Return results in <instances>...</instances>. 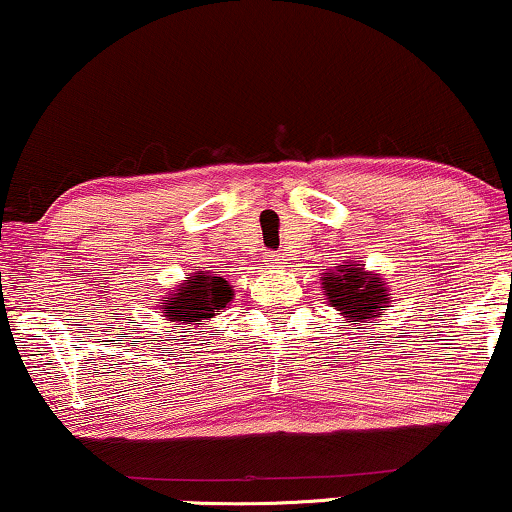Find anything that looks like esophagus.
Instances as JSON below:
<instances>
[{
	"label": "esophagus",
	"mask_w": 512,
	"mask_h": 512,
	"mask_svg": "<svg viewBox=\"0 0 512 512\" xmlns=\"http://www.w3.org/2000/svg\"><path fill=\"white\" fill-rule=\"evenodd\" d=\"M270 258H272V261H275V263H279V261H284V258H282V256H279V254H270Z\"/></svg>",
	"instance_id": "1"
}]
</instances>
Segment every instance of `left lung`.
<instances>
[{
	"label": "left lung",
	"mask_w": 512,
	"mask_h": 512,
	"mask_svg": "<svg viewBox=\"0 0 512 512\" xmlns=\"http://www.w3.org/2000/svg\"><path fill=\"white\" fill-rule=\"evenodd\" d=\"M321 289L342 317L366 321V324H375L380 307H389L391 296L380 277H370L361 268H349V265H338L335 272H326Z\"/></svg>",
	"instance_id": "left-lung-1"
}]
</instances>
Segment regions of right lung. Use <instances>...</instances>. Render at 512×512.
Here are the masks:
<instances>
[{
	"label": "right lung",
	"instance_id": "right-lung-1",
	"mask_svg": "<svg viewBox=\"0 0 512 512\" xmlns=\"http://www.w3.org/2000/svg\"><path fill=\"white\" fill-rule=\"evenodd\" d=\"M233 298V286L223 277H214L212 272H195L193 277H186V282L179 286L177 293L163 303L165 317L179 324H191L216 317L223 307Z\"/></svg>",
	"mask_w": 512,
	"mask_h": 512
}]
</instances>
